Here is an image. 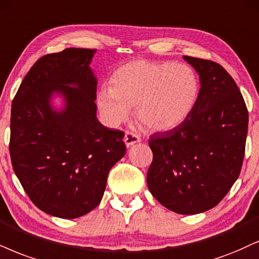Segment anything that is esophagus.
Wrapping results in <instances>:
<instances>
[{"label": "esophagus", "instance_id": "esophagus-1", "mask_svg": "<svg viewBox=\"0 0 259 259\" xmlns=\"http://www.w3.org/2000/svg\"><path fill=\"white\" fill-rule=\"evenodd\" d=\"M123 142H124V144H126L127 148H130V146H132L133 144H136V143H139L140 142V138H139L138 135H136V133L127 131L126 135H124Z\"/></svg>", "mask_w": 259, "mask_h": 259}]
</instances>
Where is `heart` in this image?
Masks as SVG:
<instances>
[{
    "label": "heart",
    "mask_w": 259,
    "mask_h": 259,
    "mask_svg": "<svg viewBox=\"0 0 259 259\" xmlns=\"http://www.w3.org/2000/svg\"><path fill=\"white\" fill-rule=\"evenodd\" d=\"M198 96L199 80L190 66L136 60L114 72L111 88L98 94V105L110 123L122 122L136 108L143 126L164 132L186 121Z\"/></svg>",
    "instance_id": "1"
}]
</instances>
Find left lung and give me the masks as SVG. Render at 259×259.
Masks as SVG:
<instances>
[{"label":"left lung","instance_id":"8db88e82","mask_svg":"<svg viewBox=\"0 0 259 259\" xmlns=\"http://www.w3.org/2000/svg\"><path fill=\"white\" fill-rule=\"evenodd\" d=\"M184 59L199 74V96L184 123L150 137L154 158L146 181L162 205L193 215L218 205L239 178L248 111L234 79L221 65Z\"/></svg>","mask_w":259,"mask_h":259}]
</instances>
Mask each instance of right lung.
<instances>
[{"label":"right lung","instance_id":"1","mask_svg":"<svg viewBox=\"0 0 259 259\" xmlns=\"http://www.w3.org/2000/svg\"><path fill=\"white\" fill-rule=\"evenodd\" d=\"M95 53L68 48L41 56L12 103L13 170L32 203L56 218L75 219L95 209L110 168L126 152L122 131L96 117L97 80L89 66ZM53 92L66 100L61 113L50 107Z\"/></svg>","mask_w":259,"mask_h":259}]
</instances>
